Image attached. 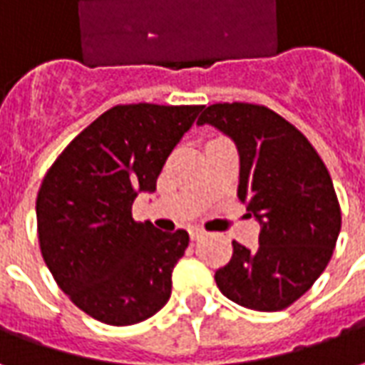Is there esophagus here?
Returning <instances> with one entry per match:
<instances>
[{
    "label": "esophagus",
    "instance_id": "esophagus-1",
    "mask_svg": "<svg viewBox=\"0 0 365 365\" xmlns=\"http://www.w3.org/2000/svg\"><path fill=\"white\" fill-rule=\"evenodd\" d=\"M190 237H191V240H201V238L205 237V230H201V229H191V230H190Z\"/></svg>",
    "mask_w": 365,
    "mask_h": 365
}]
</instances>
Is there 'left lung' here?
I'll use <instances>...</instances> for the list:
<instances>
[{
  "instance_id": "obj_1",
  "label": "left lung",
  "mask_w": 365,
  "mask_h": 365,
  "mask_svg": "<svg viewBox=\"0 0 365 365\" xmlns=\"http://www.w3.org/2000/svg\"><path fill=\"white\" fill-rule=\"evenodd\" d=\"M205 123L237 144L238 199L260 221L258 248L232 240V258L215 272L217 287L246 309H287L336 246L342 215L329 170L305 135L264 105H209L197 119Z\"/></svg>"
}]
</instances>
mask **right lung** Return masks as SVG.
Segmentation results:
<instances>
[{
  "instance_id": "obj_1",
  "label": "right lung",
  "mask_w": 365,
  "mask_h": 365,
  "mask_svg": "<svg viewBox=\"0 0 365 365\" xmlns=\"http://www.w3.org/2000/svg\"><path fill=\"white\" fill-rule=\"evenodd\" d=\"M203 105H115L62 150L36 195L41 252L58 287L96 321L128 327L166 305L172 269L190 245L133 219L140 191Z\"/></svg>"
}]
</instances>
